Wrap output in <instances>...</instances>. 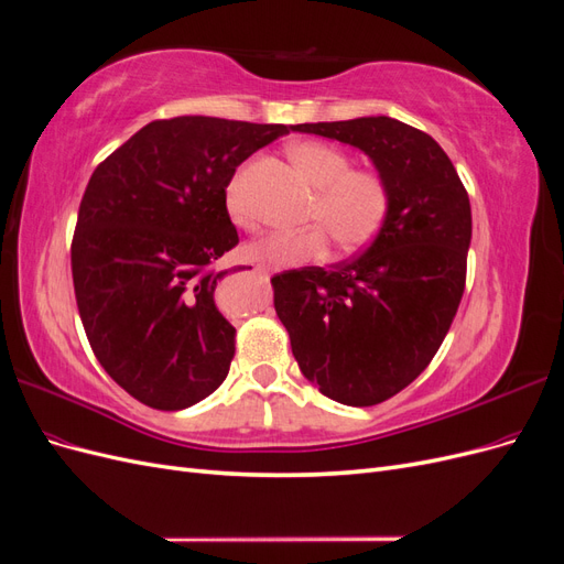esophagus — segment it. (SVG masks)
<instances>
[{"label":"esophagus","mask_w":564,"mask_h":564,"mask_svg":"<svg viewBox=\"0 0 564 564\" xmlns=\"http://www.w3.org/2000/svg\"><path fill=\"white\" fill-rule=\"evenodd\" d=\"M253 270H256V272H259V275H268V270H265L263 265H253Z\"/></svg>","instance_id":"esophagus-1"}]
</instances>
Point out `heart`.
<instances>
[{
  "instance_id": "b5f03b06",
  "label": "heart",
  "mask_w": 564,
  "mask_h": 564,
  "mask_svg": "<svg viewBox=\"0 0 564 564\" xmlns=\"http://www.w3.org/2000/svg\"><path fill=\"white\" fill-rule=\"evenodd\" d=\"M286 155L305 181L317 187L308 218L327 227L340 249H360L379 235L390 212V187L381 174L350 169L346 152L324 141L292 143ZM226 209L237 226H251L237 178L226 191ZM323 229L311 226L299 232H272L251 242L247 253L251 261L272 268L315 263L329 251V237Z\"/></svg>"
}]
</instances>
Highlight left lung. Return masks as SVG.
I'll use <instances>...</instances> for the list:
<instances>
[{"label": "left lung", "instance_id": "1", "mask_svg": "<svg viewBox=\"0 0 564 564\" xmlns=\"http://www.w3.org/2000/svg\"><path fill=\"white\" fill-rule=\"evenodd\" d=\"M292 129L360 148L390 187L386 224L360 256L270 280L303 377L340 404H379L431 365L452 327L466 286L468 193L447 152L400 119Z\"/></svg>", "mask_w": 564, "mask_h": 564}]
</instances>
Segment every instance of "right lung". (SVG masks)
<instances>
[{"instance_id": "obj_1", "label": "right lung", "mask_w": 564, "mask_h": 564, "mask_svg": "<svg viewBox=\"0 0 564 564\" xmlns=\"http://www.w3.org/2000/svg\"><path fill=\"white\" fill-rule=\"evenodd\" d=\"M284 124L185 115L155 119L96 166L70 261L96 360L139 402L178 412L226 381L235 327L214 303L240 237L226 187Z\"/></svg>"}]
</instances>
